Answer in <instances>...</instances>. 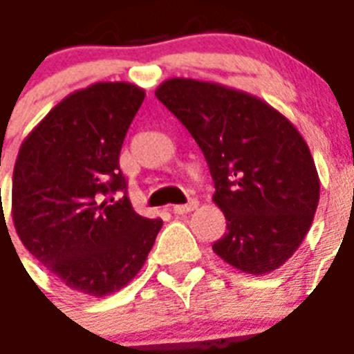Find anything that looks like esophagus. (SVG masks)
Listing matches in <instances>:
<instances>
[{"mask_svg":"<svg viewBox=\"0 0 354 354\" xmlns=\"http://www.w3.org/2000/svg\"><path fill=\"white\" fill-rule=\"evenodd\" d=\"M196 207H198L196 200H191V202L185 203V205H174L172 207V212H174V214H187V212L194 211Z\"/></svg>","mask_w":354,"mask_h":354,"instance_id":"1","label":"esophagus"}]
</instances>
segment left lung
<instances>
[{"label": "left lung", "mask_w": 354, "mask_h": 354, "mask_svg": "<svg viewBox=\"0 0 354 354\" xmlns=\"http://www.w3.org/2000/svg\"><path fill=\"white\" fill-rule=\"evenodd\" d=\"M156 97L191 132L214 182L227 232L212 251L249 274L283 266L320 200L315 160L297 127L260 97L220 83L171 77Z\"/></svg>", "instance_id": "left-lung-1"}]
</instances>
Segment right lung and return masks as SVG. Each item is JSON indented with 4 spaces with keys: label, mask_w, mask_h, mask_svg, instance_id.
<instances>
[{
    "label": "right lung",
    "mask_w": 354,
    "mask_h": 354,
    "mask_svg": "<svg viewBox=\"0 0 354 354\" xmlns=\"http://www.w3.org/2000/svg\"><path fill=\"white\" fill-rule=\"evenodd\" d=\"M145 91L100 82L57 103L19 147L12 220L23 245L73 291L107 297L143 267L162 220L140 216L120 171L123 140ZM114 200V198H112Z\"/></svg>",
    "instance_id": "1"
}]
</instances>
